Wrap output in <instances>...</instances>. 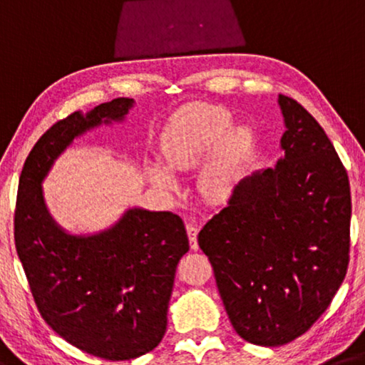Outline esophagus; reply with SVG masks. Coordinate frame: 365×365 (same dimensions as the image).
Segmentation results:
<instances>
[{
  "instance_id": "esophagus-1",
  "label": "esophagus",
  "mask_w": 365,
  "mask_h": 365,
  "mask_svg": "<svg viewBox=\"0 0 365 365\" xmlns=\"http://www.w3.org/2000/svg\"><path fill=\"white\" fill-rule=\"evenodd\" d=\"M187 234H188V240H190V247H192V250H198V227H196L195 224H188Z\"/></svg>"
}]
</instances>
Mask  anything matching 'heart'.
I'll return each instance as SVG.
<instances>
[{
    "label": "heart",
    "mask_w": 365,
    "mask_h": 365,
    "mask_svg": "<svg viewBox=\"0 0 365 365\" xmlns=\"http://www.w3.org/2000/svg\"><path fill=\"white\" fill-rule=\"evenodd\" d=\"M234 126L229 110L219 106H193L170 121L160 143L167 169L183 172L200 169L198 185L206 198L219 201L232 193L242 165L253 148V135ZM149 175L160 187H173V177L159 165Z\"/></svg>",
    "instance_id": "heart-1"
}]
</instances>
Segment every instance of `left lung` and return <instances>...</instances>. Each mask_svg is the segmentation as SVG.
I'll list each match as a JSON object with an SVG mask.
<instances>
[{
  "label": "left lung",
  "mask_w": 365,
  "mask_h": 365,
  "mask_svg": "<svg viewBox=\"0 0 365 365\" xmlns=\"http://www.w3.org/2000/svg\"><path fill=\"white\" fill-rule=\"evenodd\" d=\"M277 102L284 154L274 169L239 182L198 234L230 323L258 346H282L307 331L349 263L348 173L307 110L281 94Z\"/></svg>",
  "instance_id": "left-lung-1"
}]
</instances>
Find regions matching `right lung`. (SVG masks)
<instances>
[{
	"mask_svg": "<svg viewBox=\"0 0 365 365\" xmlns=\"http://www.w3.org/2000/svg\"><path fill=\"white\" fill-rule=\"evenodd\" d=\"M133 103L120 97L45 131L22 167L14 212L17 257L40 315L69 344L107 361L135 359L164 338L187 230L170 211L131 207L99 234L71 235L50 216L42 182L74 138L123 121Z\"/></svg>",
	"mask_w": 365,
	"mask_h": 365,
	"instance_id": "add662e5",
	"label": "right lung"
}]
</instances>
